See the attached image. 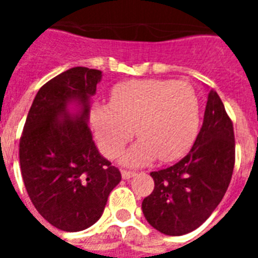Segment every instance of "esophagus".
Wrapping results in <instances>:
<instances>
[{"instance_id":"1","label":"esophagus","mask_w":258,"mask_h":258,"mask_svg":"<svg viewBox=\"0 0 258 258\" xmlns=\"http://www.w3.org/2000/svg\"><path fill=\"white\" fill-rule=\"evenodd\" d=\"M137 172L135 171H130V170H123L121 171V176H123V179H130V178H133Z\"/></svg>"}]
</instances>
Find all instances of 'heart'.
<instances>
[{
    "label": "heart",
    "instance_id": "1",
    "mask_svg": "<svg viewBox=\"0 0 258 258\" xmlns=\"http://www.w3.org/2000/svg\"><path fill=\"white\" fill-rule=\"evenodd\" d=\"M92 123L103 153L117 157L133 138L138 141L123 158L127 165H143L157 157L172 161L183 155L200 125V100L187 83L161 79L117 84L111 103L92 105Z\"/></svg>",
    "mask_w": 258,
    "mask_h": 258
}]
</instances>
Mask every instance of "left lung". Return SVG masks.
Listing matches in <instances>:
<instances>
[{
  "label": "left lung",
  "instance_id": "8db88e82",
  "mask_svg": "<svg viewBox=\"0 0 258 258\" xmlns=\"http://www.w3.org/2000/svg\"><path fill=\"white\" fill-rule=\"evenodd\" d=\"M234 161L233 123L212 89L204 123L187 155L167 169L150 172L155 186L142 202L147 222L167 236H183L200 228L224 198Z\"/></svg>",
  "mask_w": 258,
  "mask_h": 258
}]
</instances>
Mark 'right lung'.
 Returning <instances> with one entry per match:
<instances>
[{"label": "right lung", "mask_w": 258, "mask_h": 258, "mask_svg": "<svg viewBox=\"0 0 258 258\" xmlns=\"http://www.w3.org/2000/svg\"><path fill=\"white\" fill-rule=\"evenodd\" d=\"M101 71L75 67L38 89L20 139V166L26 191L44 220L64 232L92 226L109 192L121 180L119 169L101 157L88 127L89 97ZM81 105L71 114L68 104Z\"/></svg>", "instance_id": "add662e5"}]
</instances>
